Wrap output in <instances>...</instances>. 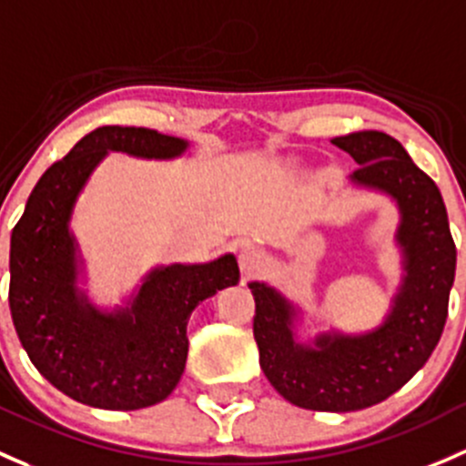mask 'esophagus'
Returning a JSON list of instances; mask_svg holds the SVG:
<instances>
[{
    "label": "esophagus",
    "instance_id": "34e87169",
    "mask_svg": "<svg viewBox=\"0 0 466 466\" xmlns=\"http://www.w3.org/2000/svg\"><path fill=\"white\" fill-rule=\"evenodd\" d=\"M238 263H241L243 272L254 274L257 270H261L263 263H266V254H263V249H258L257 246H248L241 249V254H238Z\"/></svg>",
    "mask_w": 466,
    "mask_h": 466
}]
</instances>
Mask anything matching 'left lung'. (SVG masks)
<instances>
[{
  "mask_svg": "<svg viewBox=\"0 0 466 466\" xmlns=\"http://www.w3.org/2000/svg\"><path fill=\"white\" fill-rule=\"evenodd\" d=\"M360 167L350 185L386 196L400 214L401 279L380 326L301 337L303 310L266 281H249L257 303L258 364L279 395L310 410L346 413L384 401L431 357L444 330L455 279V243L438 185L381 131L332 140Z\"/></svg>",
  "mask_w": 466,
  "mask_h": 466,
  "instance_id": "1",
  "label": "left lung"
}]
</instances>
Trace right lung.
Here are the masks:
<instances>
[{"label":"right lung","instance_id":"1","mask_svg":"<svg viewBox=\"0 0 466 466\" xmlns=\"http://www.w3.org/2000/svg\"><path fill=\"white\" fill-rule=\"evenodd\" d=\"M189 143L145 127H97L51 165L11 234L8 303L35 369L82 404L136 410L167 400L187 361L194 308L241 272L234 254L208 263L156 266L120 306L86 290V263L71 229L73 209L97 165L116 154L174 160Z\"/></svg>","mask_w":466,"mask_h":466}]
</instances>
